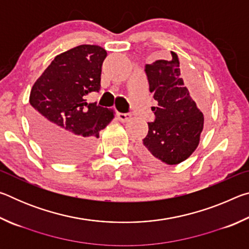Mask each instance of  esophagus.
I'll list each match as a JSON object with an SVG mask.
<instances>
[{
	"mask_svg": "<svg viewBox=\"0 0 249 249\" xmlns=\"http://www.w3.org/2000/svg\"><path fill=\"white\" fill-rule=\"evenodd\" d=\"M117 117H119V120L121 122H128L130 120V117H132V115H130L129 113H119V114H117Z\"/></svg>",
	"mask_w": 249,
	"mask_h": 249,
	"instance_id": "34e87169",
	"label": "esophagus"
}]
</instances>
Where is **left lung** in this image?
Returning <instances> with one entry per match:
<instances>
[{
  "instance_id": "left-lung-1",
  "label": "left lung",
  "mask_w": 249,
  "mask_h": 249,
  "mask_svg": "<svg viewBox=\"0 0 249 249\" xmlns=\"http://www.w3.org/2000/svg\"><path fill=\"white\" fill-rule=\"evenodd\" d=\"M171 57L169 61L145 66L149 91L157 105L151 107L156 119L148 123L141 151L151 161L178 165L199 145L204 117L181 78L178 54L171 52Z\"/></svg>"
}]
</instances>
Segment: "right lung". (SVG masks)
I'll return each mask as SVG.
<instances>
[{"label": "right lung", "mask_w": 249, "mask_h": 249, "mask_svg": "<svg viewBox=\"0 0 249 249\" xmlns=\"http://www.w3.org/2000/svg\"><path fill=\"white\" fill-rule=\"evenodd\" d=\"M107 54L96 45L67 50L54 57L32 88L33 130L40 145L60 161L87 158L94 149L100 130L114 119V109L84 100L100 90Z\"/></svg>", "instance_id": "add662e5"}]
</instances>
